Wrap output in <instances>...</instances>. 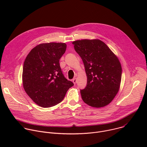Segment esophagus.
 Returning <instances> with one entry per match:
<instances>
[{"instance_id": "esophagus-1", "label": "esophagus", "mask_w": 147, "mask_h": 147, "mask_svg": "<svg viewBox=\"0 0 147 147\" xmlns=\"http://www.w3.org/2000/svg\"><path fill=\"white\" fill-rule=\"evenodd\" d=\"M77 78H73V83H74V84H76V83H77Z\"/></svg>"}]
</instances>
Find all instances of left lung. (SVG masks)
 <instances>
[{
  "label": "left lung",
  "mask_w": 147,
  "mask_h": 147,
  "mask_svg": "<svg viewBox=\"0 0 147 147\" xmlns=\"http://www.w3.org/2000/svg\"><path fill=\"white\" fill-rule=\"evenodd\" d=\"M72 44L82 59L87 77L86 87L80 91L83 101L96 108L108 105L120 86L121 66L118 57L98 39L77 40Z\"/></svg>",
  "instance_id": "obj_1"
}]
</instances>
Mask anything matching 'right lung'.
I'll list each match as a JSON object with an SVG mask.
<instances>
[{"label":"right lung","mask_w":147,"mask_h":147,"mask_svg":"<svg viewBox=\"0 0 147 147\" xmlns=\"http://www.w3.org/2000/svg\"><path fill=\"white\" fill-rule=\"evenodd\" d=\"M65 43H43L32 48L24 62L23 88L38 105L49 108L63 99L74 84L62 73L59 60L66 51Z\"/></svg>","instance_id":"add662e5"}]
</instances>
